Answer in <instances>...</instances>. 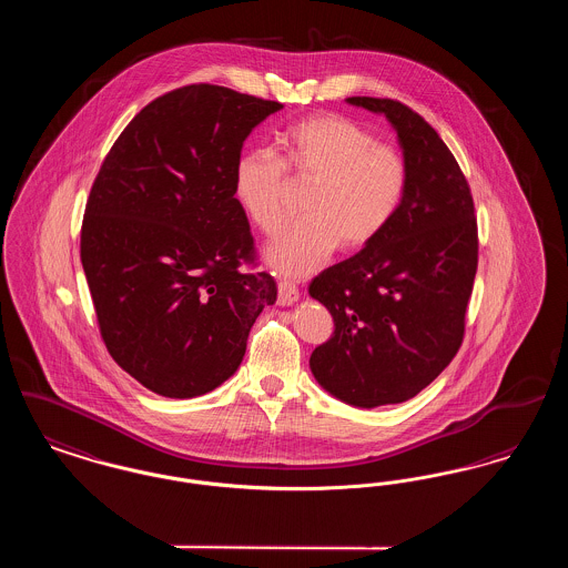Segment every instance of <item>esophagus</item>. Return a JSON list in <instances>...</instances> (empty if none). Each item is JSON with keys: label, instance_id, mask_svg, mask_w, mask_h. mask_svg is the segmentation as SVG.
<instances>
[{"label": "esophagus", "instance_id": "1", "mask_svg": "<svg viewBox=\"0 0 568 568\" xmlns=\"http://www.w3.org/2000/svg\"><path fill=\"white\" fill-rule=\"evenodd\" d=\"M297 297H300V292H297V287L292 281H278V297H276V302L281 306L296 304Z\"/></svg>", "mask_w": 568, "mask_h": 568}]
</instances>
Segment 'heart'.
<instances>
[{
    "instance_id": "b5f03b06",
    "label": "heart",
    "mask_w": 568,
    "mask_h": 568,
    "mask_svg": "<svg viewBox=\"0 0 568 568\" xmlns=\"http://www.w3.org/2000/svg\"><path fill=\"white\" fill-rule=\"evenodd\" d=\"M278 146L281 160L266 146H253L232 170L234 200L264 234H274L285 219V168L300 181H313L302 204L306 219L285 227L264 251L274 271H317L338 244L343 251L366 248L400 215L410 187L408 160L364 125L341 114H313L285 128Z\"/></svg>"
}]
</instances>
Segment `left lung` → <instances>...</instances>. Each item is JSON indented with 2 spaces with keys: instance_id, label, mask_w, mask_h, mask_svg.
<instances>
[{
  "instance_id": "left-lung-1",
  "label": "left lung",
  "mask_w": 568,
  "mask_h": 568,
  "mask_svg": "<svg viewBox=\"0 0 568 568\" xmlns=\"http://www.w3.org/2000/svg\"><path fill=\"white\" fill-rule=\"evenodd\" d=\"M347 102L392 123L410 187L378 241L308 285L334 320L308 364L334 398L375 408L417 396L458 353L479 239L466 176L424 116L387 98Z\"/></svg>"
}]
</instances>
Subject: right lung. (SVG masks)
Masks as SVG:
<instances>
[{
  "label": "right lung",
  "mask_w": 568,
  "mask_h": 568,
  "mask_svg": "<svg viewBox=\"0 0 568 568\" xmlns=\"http://www.w3.org/2000/svg\"><path fill=\"white\" fill-rule=\"evenodd\" d=\"M283 104L219 84L153 100L116 138L87 200L81 262L112 359L165 398L232 377L276 283L255 264L232 170Z\"/></svg>",
  "instance_id": "obj_1"
}]
</instances>
